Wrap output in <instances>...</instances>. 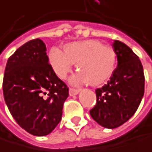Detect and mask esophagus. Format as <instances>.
Returning <instances> with one entry per match:
<instances>
[{"label": "esophagus", "instance_id": "34e87169", "mask_svg": "<svg viewBox=\"0 0 152 152\" xmlns=\"http://www.w3.org/2000/svg\"><path fill=\"white\" fill-rule=\"evenodd\" d=\"M79 89H75V88H70L69 89V95L71 96H75V95H77L78 93H79Z\"/></svg>", "mask_w": 152, "mask_h": 152}]
</instances>
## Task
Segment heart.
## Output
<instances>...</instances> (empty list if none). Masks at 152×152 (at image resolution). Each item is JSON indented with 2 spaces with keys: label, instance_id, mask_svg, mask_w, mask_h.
I'll return each mask as SVG.
<instances>
[{
  "label": "heart",
  "instance_id": "heart-1",
  "mask_svg": "<svg viewBox=\"0 0 152 152\" xmlns=\"http://www.w3.org/2000/svg\"><path fill=\"white\" fill-rule=\"evenodd\" d=\"M49 59L60 78L65 79L72 71L74 64H77L79 72L72 78V83H89L96 86L107 82L114 73L117 55L113 48L91 39L66 44L64 52L52 48Z\"/></svg>",
  "mask_w": 152,
  "mask_h": 152
}]
</instances>
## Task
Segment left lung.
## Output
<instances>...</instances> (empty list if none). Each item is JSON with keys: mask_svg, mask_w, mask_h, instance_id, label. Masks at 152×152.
Returning a JSON list of instances; mask_svg holds the SVG:
<instances>
[{"mask_svg": "<svg viewBox=\"0 0 152 152\" xmlns=\"http://www.w3.org/2000/svg\"><path fill=\"white\" fill-rule=\"evenodd\" d=\"M118 66L107 84L96 90L92 118L106 129H116L137 111L144 95V73L138 56L124 43L115 40Z\"/></svg>", "mask_w": 152, "mask_h": 152, "instance_id": "8db88e82", "label": "left lung"}]
</instances>
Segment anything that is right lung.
<instances>
[{
	"label": "right lung",
	"instance_id": "1",
	"mask_svg": "<svg viewBox=\"0 0 152 152\" xmlns=\"http://www.w3.org/2000/svg\"><path fill=\"white\" fill-rule=\"evenodd\" d=\"M4 100L15 121L34 136L55 129L63 114L68 87L54 72L40 39L31 40L8 59L3 75Z\"/></svg>",
	"mask_w": 152,
	"mask_h": 152
}]
</instances>
